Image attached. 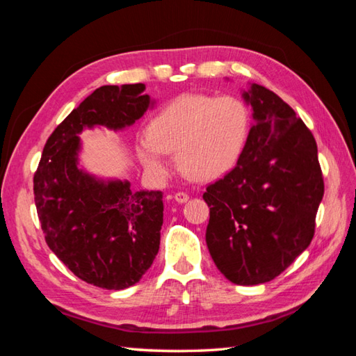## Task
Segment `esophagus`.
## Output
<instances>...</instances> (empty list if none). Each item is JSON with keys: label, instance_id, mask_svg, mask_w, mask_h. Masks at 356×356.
Masks as SVG:
<instances>
[{"label": "esophagus", "instance_id": "obj_1", "mask_svg": "<svg viewBox=\"0 0 356 356\" xmlns=\"http://www.w3.org/2000/svg\"><path fill=\"white\" fill-rule=\"evenodd\" d=\"M174 199H176V202H179V204H185V202H188L190 196L184 191H179V193H176V195H174Z\"/></svg>", "mask_w": 356, "mask_h": 356}]
</instances>
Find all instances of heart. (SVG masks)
<instances>
[{
  "label": "heart",
  "mask_w": 356,
  "mask_h": 356,
  "mask_svg": "<svg viewBox=\"0 0 356 356\" xmlns=\"http://www.w3.org/2000/svg\"><path fill=\"white\" fill-rule=\"evenodd\" d=\"M249 129V108L236 96L180 95L147 124L146 140L137 146L138 159L147 171L163 176L168 171L163 154H176L186 177L209 182L236 165Z\"/></svg>",
  "instance_id": "obj_1"
}]
</instances>
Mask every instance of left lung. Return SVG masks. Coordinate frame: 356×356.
Wrapping results in <instances>:
<instances>
[{"mask_svg": "<svg viewBox=\"0 0 356 356\" xmlns=\"http://www.w3.org/2000/svg\"><path fill=\"white\" fill-rule=\"evenodd\" d=\"M243 96L255 120L244 151L202 197L213 261L249 286L274 280L312 243L324 179L313 134L293 108L258 83Z\"/></svg>", "mask_w": 356, "mask_h": 356, "instance_id": "1", "label": "left lung"}]
</instances>
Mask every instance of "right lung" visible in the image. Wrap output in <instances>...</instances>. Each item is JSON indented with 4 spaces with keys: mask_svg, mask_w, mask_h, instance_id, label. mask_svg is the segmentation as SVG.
<instances>
[{
    "mask_svg": "<svg viewBox=\"0 0 356 356\" xmlns=\"http://www.w3.org/2000/svg\"><path fill=\"white\" fill-rule=\"evenodd\" d=\"M145 83L104 86L83 99L43 147L34 200L44 240L81 280L124 289L151 268L163 224L161 191H132L129 182H101L77 168L79 134L96 124L122 129L149 107Z\"/></svg>",
    "mask_w": 356,
    "mask_h": 356,
    "instance_id": "right-lung-1",
    "label": "right lung"
}]
</instances>
